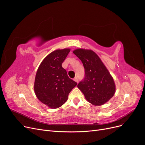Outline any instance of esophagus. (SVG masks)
<instances>
[{
	"instance_id": "esophagus-1",
	"label": "esophagus",
	"mask_w": 145,
	"mask_h": 145,
	"mask_svg": "<svg viewBox=\"0 0 145 145\" xmlns=\"http://www.w3.org/2000/svg\"><path fill=\"white\" fill-rule=\"evenodd\" d=\"M74 80L75 81V82H76L77 83H78V78H77V77H76L74 78Z\"/></svg>"
}]
</instances>
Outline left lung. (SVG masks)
Returning a JSON list of instances; mask_svg holds the SVG:
<instances>
[{"label": "left lung", "mask_w": 145, "mask_h": 145, "mask_svg": "<svg viewBox=\"0 0 145 145\" xmlns=\"http://www.w3.org/2000/svg\"><path fill=\"white\" fill-rule=\"evenodd\" d=\"M73 53L85 68V77L77 85L88 102L95 106L107 102L115 93L113 78L99 57L91 50L77 49Z\"/></svg>", "instance_id": "8db88e82"}]
</instances>
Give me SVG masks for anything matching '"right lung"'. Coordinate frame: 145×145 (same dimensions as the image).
<instances>
[{"label":"right lung","instance_id":"add662e5","mask_svg":"<svg viewBox=\"0 0 145 145\" xmlns=\"http://www.w3.org/2000/svg\"><path fill=\"white\" fill-rule=\"evenodd\" d=\"M69 49L52 52L42 61L36 73L34 91L38 99L51 108H58L67 102L68 94L77 83L71 79L62 64Z\"/></svg>","mask_w":145,"mask_h":145}]
</instances>
